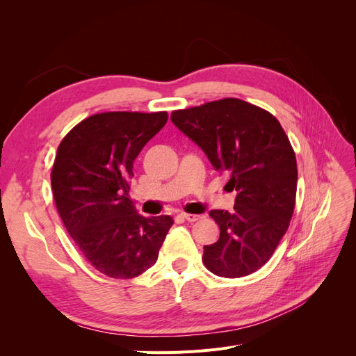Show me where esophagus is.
I'll return each instance as SVG.
<instances>
[{
	"mask_svg": "<svg viewBox=\"0 0 356 356\" xmlns=\"http://www.w3.org/2000/svg\"><path fill=\"white\" fill-rule=\"evenodd\" d=\"M182 218L187 220L188 222H195V221H199L203 217H202V215H196V213H182Z\"/></svg>",
	"mask_w": 356,
	"mask_h": 356,
	"instance_id": "1",
	"label": "esophagus"
}]
</instances>
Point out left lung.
<instances>
[{"mask_svg": "<svg viewBox=\"0 0 356 356\" xmlns=\"http://www.w3.org/2000/svg\"><path fill=\"white\" fill-rule=\"evenodd\" d=\"M170 120L236 191L233 212H209L220 239L203 246L204 266L221 277L254 273L273 255L296 204L297 161L281 123L236 98L174 111Z\"/></svg>", "mask_w": 356, "mask_h": 356, "instance_id": "1", "label": "left lung"}]
</instances>
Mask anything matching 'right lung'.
I'll list each match as a JSON object with an SVG mask.
<instances>
[{
    "label": "right lung",
    "mask_w": 356,
    "mask_h": 356,
    "mask_svg": "<svg viewBox=\"0 0 356 356\" xmlns=\"http://www.w3.org/2000/svg\"><path fill=\"white\" fill-rule=\"evenodd\" d=\"M168 122V113H101L62 139L51 169L60 218L88 261L115 279L154 266L174 220L143 217L129 197L134 161Z\"/></svg>",
    "instance_id": "add662e5"
}]
</instances>
